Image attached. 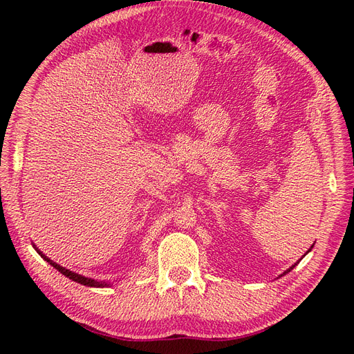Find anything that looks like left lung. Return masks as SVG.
Segmentation results:
<instances>
[{
    "label": "left lung",
    "mask_w": 354,
    "mask_h": 354,
    "mask_svg": "<svg viewBox=\"0 0 354 354\" xmlns=\"http://www.w3.org/2000/svg\"><path fill=\"white\" fill-rule=\"evenodd\" d=\"M313 245H315V243H313ZM313 245H312V246H310V250H308V251H307V252H306V254H308V252H310V251H312V248H313ZM306 254H304V255H306ZM304 255H303V257H304ZM303 257H301V259H303ZM301 259H299V260H301ZM299 260H298V261H297V263H299ZM297 263H294V264H292V266H291V267H289V269H286V270H285V272H283V273H282V274H279V277H281V276H283V274H286V273H289V272H291V270H292V269H294V267H295V266H297Z\"/></svg>",
    "instance_id": "1"
}]
</instances>
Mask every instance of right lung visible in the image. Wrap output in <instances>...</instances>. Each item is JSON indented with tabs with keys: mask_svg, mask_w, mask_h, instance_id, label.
<instances>
[{
	"mask_svg": "<svg viewBox=\"0 0 354 354\" xmlns=\"http://www.w3.org/2000/svg\"><path fill=\"white\" fill-rule=\"evenodd\" d=\"M34 248L37 250V252L42 257V259H44L47 263H50V264H51L53 267H55L56 270H59L62 274H65L66 277H69V279H72L73 282H78V283L85 285V286H93V288H106V286H111V285H113V283H111L109 281H108V282H104V281L91 279V277H85V276H82V274H78V273H75V272H71L69 269H66V267H63V266H60V264L55 263L53 260H50L46 254H42V252H41V250H38V248H37V245H34Z\"/></svg>",
	"mask_w": 354,
	"mask_h": 354,
	"instance_id": "1",
	"label": "right lung"
}]
</instances>
